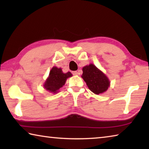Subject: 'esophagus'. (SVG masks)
Returning a JSON list of instances; mask_svg holds the SVG:
<instances>
[{
  "instance_id": "34e87169",
  "label": "esophagus",
  "mask_w": 149,
  "mask_h": 149,
  "mask_svg": "<svg viewBox=\"0 0 149 149\" xmlns=\"http://www.w3.org/2000/svg\"><path fill=\"white\" fill-rule=\"evenodd\" d=\"M73 74L75 75H78L79 74V71H78V72H77V71L74 72H73Z\"/></svg>"
}]
</instances>
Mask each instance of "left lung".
I'll return each instance as SVG.
<instances>
[{
  "instance_id": "left-lung-1",
  "label": "left lung",
  "mask_w": 149,
  "mask_h": 149,
  "mask_svg": "<svg viewBox=\"0 0 149 149\" xmlns=\"http://www.w3.org/2000/svg\"><path fill=\"white\" fill-rule=\"evenodd\" d=\"M83 78L89 89L96 95L107 91L110 87V81L108 77L93 64L83 68Z\"/></svg>"
}]
</instances>
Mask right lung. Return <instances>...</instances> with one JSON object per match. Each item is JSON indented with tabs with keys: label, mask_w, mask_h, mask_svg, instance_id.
Segmentation results:
<instances>
[{
	"label": "right lung",
	"mask_w": 149,
	"mask_h": 149,
	"mask_svg": "<svg viewBox=\"0 0 149 149\" xmlns=\"http://www.w3.org/2000/svg\"><path fill=\"white\" fill-rule=\"evenodd\" d=\"M72 76V73L68 72L64 73L62 68L54 66L50 70L49 77L47 78L43 84V87L50 93H57L59 89L65 84L68 78Z\"/></svg>",
	"instance_id": "add662e5"
}]
</instances>
